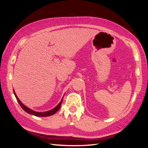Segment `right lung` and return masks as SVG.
Instances as JSON below:
<instances>
[{"label": "right lung", "instance_id": "1", "mask_svg": "<svg viewBox=\"0 0 148 148\" xmlns=\"http://www.w3.org/2000/svg\"><path fill=\"white\" fill-rule=\"evenodd\" d=\"M14 94L15 96H16V99L18 101V104H20V106H21V108L23 109V110L25 111L26 112H27L29 114H32L34 116H39V117H45V116H51V115H53L54 114H55L57 111H58L59 109H60V106H61V104H62V99L61 100V101L60 102V103L57 106L56 108H54V109H51V110L50 111H46V112H36V111H34L32 110V109H29V108L26 107L25 105H24L23 104H22L21 103V101L19 100V99H18V97L17 96L16 92H15L14 91Z\"/></svg>", "mask_w": 148, "mask_h": 148}]
</instances>
